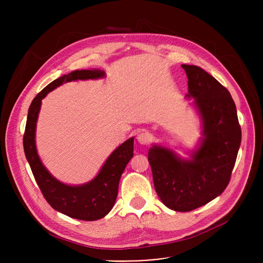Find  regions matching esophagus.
<instances>
[{
  "instance_id": "34e87169",
  "label": "esophagus",
  "mask_w": 263,
  "mask_h": 263,
  "mask_svg": "<svg viewBox=\"0 0 263 263\" xmlns=\"http://www.w3.org/2000/svg\"><path fill=\"white\" fill-rule=\"evenodd\" d=\"M151 134L146 131H141L138 135H137V141L140 144H147L149 141H151Z\"/></svg>"
}]
</instances>
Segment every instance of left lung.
Instances as JSON below:
<instances>
[{"instance_id":"8db88e82","label":"left lung","mask_w":263,"mask_h":263,"mask_svg":"<svg viewBox=\"0 0 263 263\" xmlns=\"http://www.w3.org/2000/svg\"><path fill=\"white\" fill-rule=\"evenodd\" d=\"M189 79V95L203 123L201 143L192 159L153 145L147 160L155 191L172 210L187 212L218 197L230 182L241 141L235 103L214 77L197 65L182 64Z\"/></svg>"}]
</instances>
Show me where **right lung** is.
<instances>
[{
    "instance_id": "obj_1",
    "label": "right lung",
    "mask_w": 263,
    "mask_h": 263,
    "mask_svg": "<svg viewBox=\"0 0 263 263\" xmlns=\"http://www.w3.org/2000/svg\"><path fill=\"white\" fill-rule=\"evenodd\" d=\"M102 77H105V71L101 69L73 70L47 85L33 99L29 107L23 139L26 158L47 202L55 210L81 220L100 219L107 215L114 207L118 197L121 176L133 157L134 138H129L112 152L95 179L83 185L70 186L55 179L42 163L35 145L36 122L42 100L50 91L66 82Z\"/></svg>"
}]
</instances>
